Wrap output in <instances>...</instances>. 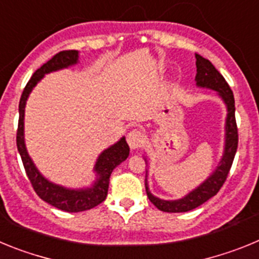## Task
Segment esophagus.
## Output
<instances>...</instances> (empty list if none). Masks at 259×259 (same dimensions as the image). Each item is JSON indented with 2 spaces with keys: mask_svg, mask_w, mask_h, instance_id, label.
I'll return each instance as SVG.
<instances>
[{
  "mask_svg": "<svg viewBox=\"0 0 259 259\" xmlns=\"http://www.w3.org/2000/svg\"><path fill=\"white\" fill-rule=\"evenodd\" d=\"M127 143L132 150L139 149L144 144V135L140 131H137V130H132L127 135Z\"/></svg>",
  "mask_w": 259,
  "mask_h": 259,
  "instance_id": "34e87169",
  "label": "esophagus"
}]
</instances>
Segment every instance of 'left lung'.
Listing matches in <instances>:
<instances>
[{
  "label": "left lung",
  "instance_id": "1",
  "mask_svg": "<svg viewBox=\"0 0 259 259\" xmlns=\"http://www.w3.org/2000/svg\"><path fill=\"white\" fill-rule=\"evenodd\" d=\"M196 67H197V74H196V87L197 88L210 89L217 92V96L223 101L227 115L224 120V144L223 153L219 159V163L215 166L214 171L203 180L200 185L192 189L191 192L176 200H163L150 192L149 182H148V175L149 171H146L145 179V189L146 194L149 197L150 202L154 205L157 209L164 212H185L189 210H193L206 202L215 194L218 193L222 188L223 183L227 179V175L230 172V168L232 166L233 158L237 150V127L236 119H235V98L231 91L230 85L224 77L219 74V71L212 66L209 59H205L200 54H196ZM144 159L148 166V158L144 155Z\"/></svg>",
  "mask_w": 259,
  "mask_h": 259
}]
</instances>
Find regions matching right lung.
Segmentation results:
<instances>
[{"instance_id": "obj_1", "label": "right lung", "mask_w": 259, "mask_h": 259, "mask_svg": "<svg viewBox=\"0 0 259 259\" xmlns=\"http://www.w3.org/2000/svg\"><path fill=\"white\" fill-rule=\"evenodd\" d=\"M77 63H79V52L65 50L56 54L32 75L20 97L19 123H18L17 132L18 152L22 157L23 166L26 168L27 176L35 192L41 200H44L45 202L57 209L67 212L85 211V210L93 209L102 201H105L107 196V189H109L110 175L114 168L124 162L130 155V146L125 141V137H120L115 144L110 145L109 148L100 153L93 167V172L96 176L95 180L91 183V185L81 187V188H68L65 185L50 182L40 172L35 162L32 161L31 155L27 150L26 139H24V113H26V105L29 95L33 88L44 79L45 75L72 67Z\"/></svg>"}]
</instances>
